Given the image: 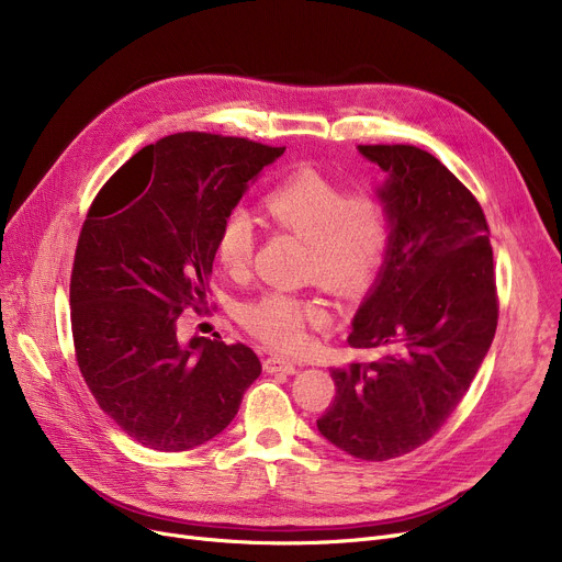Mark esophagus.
<instances>
[{
  "mask_svg": "<svg viewBox=\"0 0 562 562\" xmlns=\"http://www.w3.org/2000/svg\"><path fill=\"white\" fill-rule=\"evenodd\" d=\"M263 371L266 373H286V375H293L299 371V367L293 364L291 360H284V358H278V356H271L263 360Z\"/></svg>",
  "mask_w": 562,
  "mask_h": 562,
  "instance_id": "esophagus-1",
  "label": "esophagus"
}]
</instances>
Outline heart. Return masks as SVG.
<instances>
[{
	"label": "heart",
	"instance_id": "1",
	"mask_svg": "<svg viewBox=\"0 0 562 562\" xmlns=\"http://www.w3.org/2000/svg\"><path fill=\"white\" fill-rule=\"evenodd\" d=\"M282 229L307 241L305 276L337 293L364 289L385 261L392 214L380 191H346L333 177L301 170L273 189L263 202ZM214 255L229 276H244L255 255V227L244 210H232L218 225ZM241 326L263 346L282 352L303 350L310 328H326V303L299 293L269 291L239 310Z\"/></svg>",
	"mask_w": 562,
	"mask_h": 562
}]
</instances>
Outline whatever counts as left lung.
Masks as SVG:
<instances>
[{
    "label": "left lung",
    "mask_w": 562,
    "mask_h": 562,
    "mask_svg": "<svg viewBox=\"0 0 562 562\" xmlns=\"http://www.w3.org/2000/svg\"><path fill=\"white\" fill-rule=\"evenodd\" d=\"M390 177L387 257L348 346L369 362L333 369L335 401L316 422L348 456L382 462L447 424L492 346L498 296L490 227L458 177L415 145H360Z\"/></svg>",
    "instance_id": "left-lung-1"
}]
</instances>
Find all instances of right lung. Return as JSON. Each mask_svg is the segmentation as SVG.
<instances>
[{"label": "right lung", "mask_w": 562, "mask_h": 562, "mask_svg": "<svg viewBox=\"0 0 562 562\" xmlns=\"http://www.w3.org/2000/svg\"><path fill=\"white\" fill-rule=\"evenodd\" d=\"M284 147L204 132L145 145L86 214L70 278L75 358L98 405L138 445L177 453L223 432L261 373L246 344L193 337L221 221Z\"/></svg>", "instance_id": "right-lung-1"}]
</instances>
